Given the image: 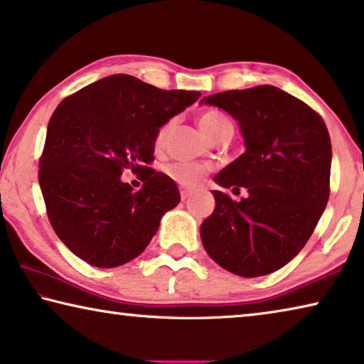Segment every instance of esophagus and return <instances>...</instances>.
Here are the masks:
<instances>
[{"mask_svg":"<svg viewBox=\"0 0 364 364\" xmlns=\"http://www.w3.org/2000/svg\"><path fill=\"white\" fill-rule=\"evenodd\" d=\"M180 194H181V200L184 203V200H188L189 198H191L193 191H189V189H186V188H181L180 189Z\"/></svg>","mask_w":364,"mask_h":364,"instance_id":"1","label":"esophagus"}]
</instances>
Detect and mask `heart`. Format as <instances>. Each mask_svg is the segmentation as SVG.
Wrapping results in <instances>:
<instances>
[{"label": "heart", "instance_id": "b5f03b06", "mask_svg": "<svg viewBox=\"0 0 364 364\" xmlns=\"http://www.w3.org/2000/svg\"><path fill=\"white\" fill-rule=\"evenodd\" d=\"M230 121L223 117L222 113L215 112V109H207V112L200 113L199 117V128L203 129L204 134L213 141L220 129L225 126H228ZM171 123H166L161 126L160 131L157 132V137H155V146L161 147L165 144L166 134H168ZM166 175H168L173 181L181 184L184 188H194L203 181V178L207 173V166L203 164H193V161H175V164L168 165L165 168Z\"/></svg>", "mask_w": 364, "mask_h": 364}]
</instances>
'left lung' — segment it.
<instances>
[{
    "instance_id": "1",
    "label": "left lung",
    "mask_w": 364,
    "mask_h": 364,
    "mask_svg": "<svg viewBox=\"0 0 364 364\" xmlns=\"http://www.w3.org/2000/svg\"><path fill=\"white\" fill-rule=\"evenodd\" d=\"M238 121L245 154L213 178L246 189L233 200L212 191L215 209L200 225L207 255L241 277L284 267L303 250L328 200L332 146L313 108L274 85L204 97Z\"/></svg>"
}]
</instances>
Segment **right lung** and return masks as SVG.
Segmentation results:
<instances>
[{
	"label": "right lung",
	"instance_id": "right-lung-1",
	"mask_svg": "<svg viewBox=\"0 0 364 364\" xmlns=\"http://www.w3.org/2000/svg\"><path fill=\"white\" fill-rule=\"evenodd\" d=\"M200 92L161 90L113 74L66 97L50 118L38 164L48 220L68 250L94 267H118L151 243L160 220L180 203L176 183L149 168L155 137ZM144 176L137 193L120 180Z\"/></svg>",
	"mask_w": 364,
	"mask_h": 364
}]
</instances>
